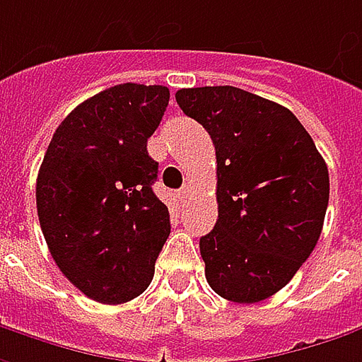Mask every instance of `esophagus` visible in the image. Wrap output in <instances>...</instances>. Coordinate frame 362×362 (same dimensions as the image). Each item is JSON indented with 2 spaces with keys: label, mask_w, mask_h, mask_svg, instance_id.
<instances>
[{
  "label": "esophagus",
  "mask_w": 362,
  "mask_h": 362,
  "mask_svg": "<svg viewBox=\"0 0 362 362\" xmlns=\"http://www.w3.org/2000/svg\"><path fill=\"white\" fill-rule=\"evenodd\" d=\"M190 192H192V190H190L188 186H184L182 190H178V198H180V202H186V200L190 198Z\"/></svg>",
  "instance_id": "34e87169"
}]
</instances>
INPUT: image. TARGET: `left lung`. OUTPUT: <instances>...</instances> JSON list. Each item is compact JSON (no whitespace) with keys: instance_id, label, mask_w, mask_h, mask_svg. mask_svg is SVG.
<instances>
[{"instance_id":"8db88e82","label":"left lung","mask_w":362,"mask_h":362,"mask_svg":"<svg viewBox=\"0 0 362 362\" xmlns=\"http://www.w3.org/2000/svg\"><path fill=\"white\" fill-rule=\"evenodd\" d=\"M180 109L211 135L218 218L200 239L212 290L237 304L279 291L320 239L326 162L290 109L237 87L180 88Z\"/></svg>"}]
</instances>
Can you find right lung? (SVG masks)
Wrapping results in <instances>:
<instances>
[{"label":"right lung","mask_w":362,"mask_h":362,"mask_svg":"<svg viewBox=\"0 0 362 362\" xmlns=\"http://www.w3.org/2000/svg\"><path fill=\"white\" fill-rule=\"evenodd\" d=\"M170 101L162 85L105 88L52 135L36 182L44 239L58 269L101 304H123L150 286L170 235V212L151 186L148 139Z\"/></svg>","instance_id":"obj_1"}]
</instances>
